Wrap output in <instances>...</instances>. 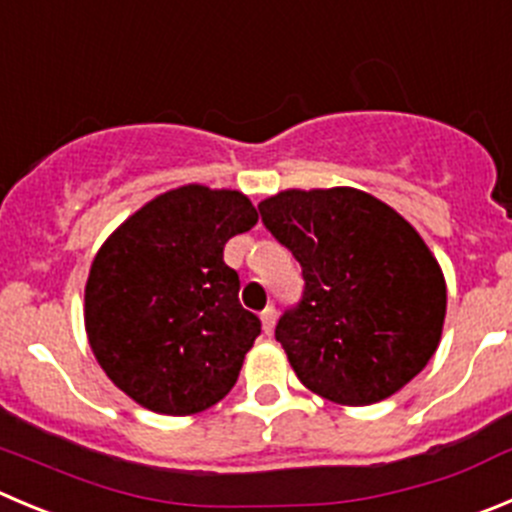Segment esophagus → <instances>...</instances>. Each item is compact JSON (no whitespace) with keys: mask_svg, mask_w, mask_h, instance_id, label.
Returning a JSON list of instances; mask_svg holds the SVG:
<instances>
[{"mask_svg":"<svg viewBox=\"0 0 512 512\" xmlns=\"http://www.w3.org/2000/svg\"><path fill=\"white\" fill-rule=\"evenodd\" d=\"M275 315H278V313H275V308H272V305H267V308L262 310V313H260L262 331H265L267 336H270V333H272V328H275Z\"/></svg>","mask_w":512,"mask_h":512,"instance_id":"obj_1","label":"esophagus"}]
</instances>
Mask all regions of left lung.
Wrapping results in <instances>:
<instances>
[{"label":"left lung","instance_id":"8db88e82","mask_svg":"<svg viewBox=\"0 0 512 512\" xmlns=\"http://www.w3.org/2000/svg\"><path fill=\"white\" fill-rule=\"evenodd\" d=\"M257 209L303 267V300L275 328L303 386L343 407L407 386L447 313L442 267L417 229L353 186L285 189Z\"/></svg>","mask_w":512,"mask_h":512}]
</instances>
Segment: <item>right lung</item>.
Returning a JSON list of instances; mask_svg holds the SVG:
<instances>
[{
  "instance_id": "add662e5",
  "label": "right lung",
  "mask_w": 512,
  "mask_h": 512,
  "mask_svg": "<svg viewBox=\"0 0 512 512\" xmlns=\"http://www.w3.org/2000/svg\"><path fill=\"white\" fill-rule=\"evenodd\" d=\"M255 224L242 191L186 184L103 242L85 283V333L105 376L136 404L186 417L237 384L260 318L240 305L224 245Z\"/></svg>"
}]
</instances>
